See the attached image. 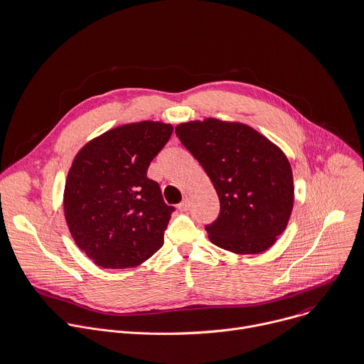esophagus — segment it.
Wrapping results in <instances>:
<instances>
[{"instance_id":"esophagus-1","label":"esophagus","mask_w":364,"mask_h":364,"mask_svg":"<svg viewBox=\"0 0 364 364\" xmlns=\"http://www.w3.org/2000/svg\"><path fill=\"white\" fill-rule=\"evenodd\" d=\"M178 208H179V211L185 213V211L189 210V203H188V200H182V203L178 205Z\"/></svg>"}]
</instances>
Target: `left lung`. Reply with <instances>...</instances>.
Listing matches in <instances>:
<instances>
[{"mask_svg":"<svg viewBox=\"0 0 364 364\" xmlns=\"http://www.w3.org/2000/svg\"><path fill=\"white\" fill-rule=\"evenodd\" d=\"M210 176L220 215L205 225L210 240L237 255H259L285 231L294 208L289 160L255 129L217 118L175 129Z\"/></svg>","mask_w":364,"mask_h":364,"instance_id":"8db88e82","label":"left lung"}]
</instances>
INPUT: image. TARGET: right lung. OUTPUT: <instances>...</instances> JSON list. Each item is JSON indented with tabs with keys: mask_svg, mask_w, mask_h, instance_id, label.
<instances>
[{
	"mask_svg": "<svg viewBox=\"0 0 364 364\" xmlns=\"http://www.w3.org/2000/svg\"><path fill=\"white\" fill-rule=\"evenodd\" d=\"M173 127L140 121L115 127L77 151L69 169L63 210L76 246L104 269L134 267L164 246L173 207L147 178Z\"/></svg>",
	"mask_w": 364,
	"mask_h": 364,
	"instance_id": "right-lung-1",
	"label": "right lung"
}]
</instances>
